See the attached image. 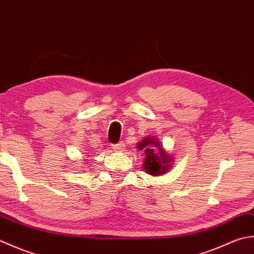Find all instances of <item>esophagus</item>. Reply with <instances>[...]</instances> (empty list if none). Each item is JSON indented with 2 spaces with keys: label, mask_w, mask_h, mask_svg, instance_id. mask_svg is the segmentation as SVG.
I'll return each instance as SVG.
<instances>
[{
  "label": "esophagus",
  "mask_w": 254,
  "mask_h": 254,
  "mask_svg": "<svg viewBox=\"0 0 254 254\" xmlns=\"http://www.w3.org/2000/svg\"><path fill=\"white\" fill-rule=\"evenodd\" d=\"M112 148L115 149V152L120 153V152H123V150L126 149V145H124L123 142H121V143H118V144H116V145H113Z\"/></svg>",
  "instance_id": "esophagus-1"
}]
</instances>
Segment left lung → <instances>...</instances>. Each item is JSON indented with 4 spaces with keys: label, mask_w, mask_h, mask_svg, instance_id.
Segmentation results:
<instances>
[{
    "label": "left lung",
    "mask_w": 254,
    "mask_h": 254,
    "mask_svg": "<svg viewBox=\"0 0 254 254\" xmlns=\"http://www.w3.org/2000/svg\"><path fill=\"white\" fill-rule=\"evenodd\" d=\"M137 148L143 150L145 158L143 161V169L146 174L158 177L166 175L172 168L174 157L164 148L163 144L155 135L145 136L137 143Z\"/></svg>",
    "instance_id": "1"
}]
</instances>
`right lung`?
Listing matches in <instances>:
<instances>
[{"label": "right lung", "instance_id": "1", "mask_svg": "<svg viewBox=\"0 0 254 254\" xmlns=\"http://www.w3.org/2000/svg\"><path fill=\"white\" fill-rule=\"evenodd\" d=\"M85 164H86V163H85Z\"/></svg>", "mask_w": 254, "mask_h": 254}]
</instances>
